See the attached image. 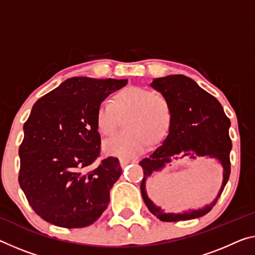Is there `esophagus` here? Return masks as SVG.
I'll list each match as a JSON object with an SVG mask.
<instances>
[{"label": "esophagus", "mask_w": 255, "mask_h": 255, "mask_svg": "<svg viewBox=\"0 0 255 255\" xmlns=\"http://www.w3.org/2000/svg\"><path fill=\"white\" fill-rule=\"evenodd\" d=\"M137 162V160H128V159H120V165L121 167H126L127 164H129V163H136Z\"/></svg>", "instance_id": "34e87169"}]
</instances>
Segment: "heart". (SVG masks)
<instances>
[{"mask_svg": "<svg viewBox=\"0 0 255 255\" xmlns=\"http://www.w3.org/2000/svg\"><path fill=\"white\" fill-rule=\"evenodd\" d=\"M125 117L126 130L103 145L108 155L125 159L139 155L149 142L156 144L168 135L172 120L170 104L164 96L136 86L117 93L112 103H101L96 111V125L103 135L111 136Z\"/></svg>", "mask_w": 255, "mask_h": 255, "instance_id": "heart-1", "label": "heart"}]
</instances>
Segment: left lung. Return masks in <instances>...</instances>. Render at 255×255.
Segmentation results:
<instances>
[{
    "label": "left lung",
    "mask_w": 255,
    "mask_h": 255,
    "mask_svg": "<svg viewBox=\"0 0 255 255\" xmlns=\"http://www.w3.org/2000/svg\"><path fill=\"white\" fill-rule=\"evenodd\" d=\"M151 87L162 94L170 104L171 126L162 145L148 157L139 162L144 178L140 192L147 209L157 219L165 222L184 221L207 215L215 207L230 175L229 154L232 140L229 138L230 120L215 96L201 88L193 79L184 75H170L154 78ZM210 157L223 168V183L217 196L211 204L199 209L183 213H165L149 199L146 183L155 172H160L173 160Z\"/></svg>",
    "instance_id": "obj_1"
}]
</instances>
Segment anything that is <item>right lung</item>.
I'll return each instance as SVG.
<instances>
[{
    "mask_svg": "<svg viewBox=\"0 0 255 255\" xmlns=\"http://www.w3.org/2000/svg\"><path fill=\"white\" fill-rule=\"evenodd\" d=\"M127 79L74 77L34 104L19 147V184L44 220L83 228L101 217L119 179L117 157L93 164L100 155L96 111Z\"/></svg>",
    "mask_w": 255,
    "mask_h": 255,
    "instance_id": "1",
    "label": "right lung"
}]
</instances>
